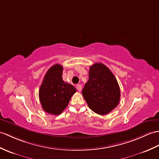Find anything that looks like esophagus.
Here are the masks:
<instances>
[{"instance_id":"34e87169","label":"esophagus","mask_w":159,"mask_h":159,"mask_svg":"<svg viewBox=\"0 0 159 159\" xmlns=\"http://www.w3.org/2000/svg\"><path fill=\"white\" fill-rule=\"evenodd\" d=\"M76 89H78V91H80L81 90H82V85H81V84H77Z\"/></svg>"}]
</instances>
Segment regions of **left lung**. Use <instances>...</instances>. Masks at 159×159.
I'll list each match as a JSON object with an SVG mask.
<instances>
[{
	"label": "left lung",
	"mask_w": 159,
	"mask_h": 159,
	"mask_svg": "<svg viewBox=\"0 0 159 159\" xmlns=\"http://www.w3.org/2000/svg\"><path fill=\"white\" fill-rule=\"evenodd\" d=\"M82 93L89 107L100 115L111 112L120 101V87L115 76L102 63L90 67L89 80Z\"/></svg>",
	"instance_id": "left-lung-1"
}]
</instances>
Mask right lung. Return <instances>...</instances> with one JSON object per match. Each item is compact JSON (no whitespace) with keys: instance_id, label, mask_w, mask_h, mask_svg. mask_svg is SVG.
Here are the masks:
<instances>
[{"instance_id":"1","label":"right lung","mask_w":159,"mask_h":159,"mask_svg":"<svg viewBox=\"0 0 159 159\" xmlns=\"http://www.w3.org/2000/svg\"><path fill=\"white\" fill-rule=\"evenodd\" d=\"M63 67L55 64L48 70L39 89L43 109L47 113L59 115L67 107L76 89L62 79Z\"/></svg>"}]
</instances>
